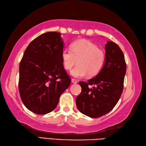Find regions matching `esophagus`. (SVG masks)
<instances>
[{"label": "esophagus", "instance_id": "obj_1", "mask_svg": "<svg viewBox=\"0 0 146 146\" xmlns=\"http://www.w3.org/2000/svg\"><path fill=\"white\" fill-rule=\"evenodd\" d=\"M71 82H72L73 83H74V84H76V83H77L76 80L74 79V78H71Z\"/></svg>", "mask_w": 146, "mask_h": 146}]
</instances>
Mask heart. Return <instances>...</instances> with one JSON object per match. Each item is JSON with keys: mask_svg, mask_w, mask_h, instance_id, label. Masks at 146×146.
Returning <instances> with one entry per match:
<instances>
[{"mask_svg": "<svg viewBox=\"0 0 146 146\" xmlns=\"http://www.w3.org/2000/svg\"><path fill=\"white\" fill-rule=\"evenodd\" d=\"M70 49L61 52L63 66L65 70L71 69L77 61L78 64L71 71L75 78H81L87 75L94 76L100 72L105 63V54L97 45L86 39H80L70 45Z\"/></svg>", "mask_w": 146, "mask_h": 146, "instance_id": "heart-1", "label": "heart"}]
</instances>
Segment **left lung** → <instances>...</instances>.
<instances>
[{
    "instance_id": "left-lung-1",
    "label": "left lung",
    "mask_w": 146,
    "mask_h": 146,
    "mask_svg": "<svg viewBox=\"0 0 146 146\" xmlns=\"http://www.w3.org/2000/svg\"><path fill=\"white\" fill-rule=\"evenodd\" d=\"M105 63L103 69L88 82H80L82 92L76 98L80 112L92 118H98L113 109L123 91L126 73L124 55L116 43L105 44ZM89 85H94L92 88Z\"/></svg>"
}]
</instances>
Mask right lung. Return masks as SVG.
Instances as JSON below:
<instances>
[{"label": "right lung", "mask_w": 146, "mask_h": 146, "mask_svg": "<svg viewBox=\"0 0 146 146\" xmlns=\"http://www.w3.org/2000/svg\"><path fill=\"white\" fill-rule=\"evenodd\" d=\"M64 42L61 33L48 32L34 39L19 64V90L30 111L44 115L53 110L71 79L62 63Z\"/></svg>", "instance_id": "add662e5"}]
</instances>
